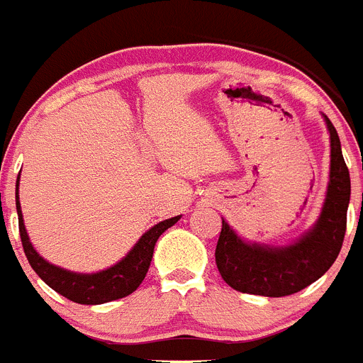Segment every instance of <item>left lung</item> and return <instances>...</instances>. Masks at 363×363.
<instances>
[{
    "label": "left lung",
    "mask_w": 363,
    "mask_h": 363,
    "mask_svg": "<svg viewBox=\"0 0 363 363\" xmlns=\"http://www.w3.org/2000/svg\"><path fill=\"white\" fill-rule=\"evenodd\" d=\"M331 136V171L322 213L313 229L285 247L247 243L225 220L216 245V265L233 289L258 296H289L323 277L338 258L347 227L351 178L335 125L325 118Z\"/></svg>",
    "instance_id": "8db88e82"
}]
</instances>
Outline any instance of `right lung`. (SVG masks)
<instances>
[{
  "instance_id": "obj_1",
  "label": "right lung",
  "mask_w": 363,
  "mask_h": 363,
  "mask_svg": "<svg viewBox=\"0 0 363 363\" xmlns=\"http://www.w3.org/2000/svg\"><path fill=\"white\" fill-rule=\"evenodd\" d=\"M18 187L19 174L18 182H16V191H18ZM16 209H18L19 236H21L25 256H27L30 267L36 271L38 277L49 285L50 289L69 298V300L76 301V303H85V306L107 303V301L129 296L130 293H134L143 281V278H145L147 271H149L154 245H156L158 238L179 220V216H174L160 221L158 225L150 227L142 238L138 240V243L130 249L129 255L120 259L116 265H112L105 271L92 272V274H82V272H70L67 269L56 267V265L49 264L47 259H43V256L38 255L36 249L32 247L30 240H28L27 229H25L19 196H16Z\"/></svg>"
}]
</instances>
